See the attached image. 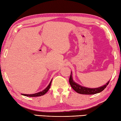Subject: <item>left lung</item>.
<instances>
[{"mask_svg": "<svg viewBox=\"0 0 121 121\" xmlns=\"http://www.w3.org/2000/svg\"><path fill=\"white\" fill-rule=\"evenodd\" d=\"M109 81H108V82L106 84L102 85V86L97 88H89L83 86L79 85V84L76 83L73 78L72 72L71 71L70 76V78H69V83H70L71 87L76 92L79 94H82V95H95V94L101 92L108 85Z\"/></svg>", "mask_w": 121, "mask_h": 121, "instance_id": "obj_1", "label": "left lung"}]
</instances>
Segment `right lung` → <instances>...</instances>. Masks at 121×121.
Masks as SVG:
<instances>
[{
  "label": "right lung",
  "mask_w": 121,
  "mask_h": 121,
  "mask_svg": "<svg viewBox=\"0 0 121 121\" xmlns=\"http://www.w3.org/2000/svg\"><path fill=\"white\" fill-rule=\"evenodd\" d=\"M52 80L51 81L50 84L48 85V86H47L45 89L43 90V91H40V92H39L34 93V94H30V95H26V94H21V95H24V96H26V97H39V96L43 95L48 91V90L50 89L51 85V83H52Z\"/></svg>",
  "instance_id": "1"
}]
</instances>
